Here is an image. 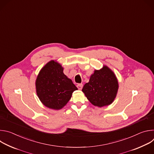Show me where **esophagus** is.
Returning <instances> with one entry per match:
<instances>
[{
	"mask_svg": "<svg viewBox=\"0 0 154 154\" xmlns=\"http://www.w3.org/2000/svg\"><path fill=\"white\" fill-rule=\"evenodd\" d=\"M77 87L78 88L79 90H82V88H83V85L82 83H79L77 85Z\"/></svg>",
	"mask_w": 154,
	"mask_h": 154,
	"instance_id": "esophagus-1",
	"label": "esophagus"
}]
</instances>
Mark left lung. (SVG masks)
<instances>
[{
  "label": "left lung",
  "mask_w": 154,
  "mask_h": 154,
  "mask_svg": "<svg viewBox=\"0 0 154 154\" xmlns=\"http://www.w3.org/2000/svg\"><path fill=\"white\" fill-rule=\"evenodd\" d=\"M118 90V82L115 74L104 66L100 70L94 71L82 91L93 105L102 107L113 102Z\"/></svg>",
  "instance_id": "obj_1"
}]
</instances>
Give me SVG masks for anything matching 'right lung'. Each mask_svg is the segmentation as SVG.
Listing matches in <instances>:
<instances>
[{
    "label": "right lung",
    "instance_id": "1",
    "mask_svg": "<svg viewBox=\"0 0 154 154\" xmlns=\"http://www.w3.org/2000/svg\"><path fill=\"white\" fill-rule=\"evenodd\" d=\"M36 93L46 106L54 109L63 108L77 88L63 73L61 66L52 60L40 71L36 80Z\"/></svg>",
    "mask_w": 154,
    "mask_h": 154
}]
</instances>
